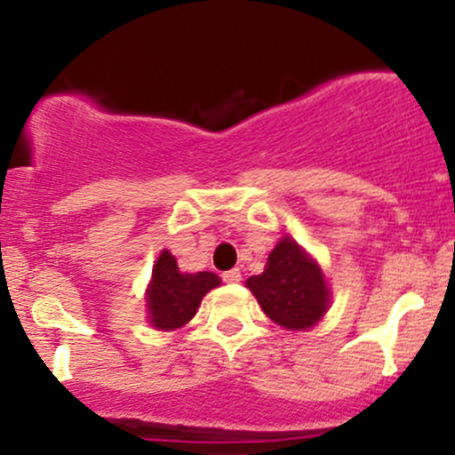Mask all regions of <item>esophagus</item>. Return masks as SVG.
<instances>
[{"mask_svg": "<svg viewBox=\"0 0 455 455\" xmlns=\"http://www.w3.org/2000/svg\"><path fill=\"white\" fill-rule=\"evenodd\" d=\"M222 280H224V282H239V280H242V271H239V269H228V271H224Z\"/></svg>", "mask_w": 455, "mask_h": 455, "instance_id": "34e87169", "label": "esophagus"}]
</instances>
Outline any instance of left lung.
<instances>
[{
    "label": "left lung",
    "mask_w": 455,
    "mask_h": 455,
    "mask_svg": "<svg viewBox=\"0 0 455 455\" xmlns=\"http://www.w3.org/2000/svg\"><path fill=\"white\" fill-rule=\"evenodd\" d=\"M245 286L275 325L293 331L315 327L331 299L321 265L291 237L275 243L263 274L245 280Z\"/></svg>",
    "instance_id": "obj_1"
}]
</instances>
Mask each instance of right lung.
<instances>
[{
    "label": "right lung",
    "mask_w": 455,
    "mask_h": 455,
    "mask_svg": "<svg viewBox=\"0 0 455 455\" xmlns=\"http://www.w3.org/2000/svg\"><path fill=\"white\" fill-rule=\"evenodd\" d=\"M220 286V278L212 271L181 274L169 250H162L151 271L148 286L149 323L160 331L184 327L196 315L201 299Z\"/></svg>",
    "instance_id": "add662e5"
}]
</instances>
